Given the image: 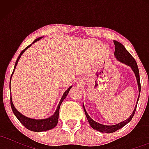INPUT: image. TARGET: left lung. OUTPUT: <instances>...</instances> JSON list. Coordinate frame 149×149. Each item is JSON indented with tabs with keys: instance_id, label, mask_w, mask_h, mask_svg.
<instances>
[{
	"instance_id": "1",
	"label": "left lung",
	"mask_w": 149,
	"mask_h": 149,
	"mask_svg": "<svg viewBox=\"0 0 149 149\" xmlns=\"http://www.w3.org/2000/svg\"><path fill=\"white\" fill-rule=\"evenodd\" d=\"M113 42H114V45L116 46L114 55H115V57H116V59H117L118 60L120 61V62L123 63L127 65V66H130L132 70L134 71L135 76H136V81H137V85H138V88H139V97H138V99H137V102H136V106H135L134 111H133L132 113L131 114V116L129 117V118L123 121V122L120 123L118 124L114 125H105L100 124L99 123L96 122V121L94 120H92L91 118L89 116L88 113L86 111V110H85L84 106H83L85 115H86L87 119H88L90 126H91L93 129L96 130L99 132H104V133L114 132L117 131L118 130L120 129V128L124 127L126 124H127L131 120L135 113V111H136V106H137L138 101H139V99L140 92H141V83H140L139 71V69H138L137 64H136V61H135L134 57H133L130 54V52L125 49V47H124V45H123V44H121L120 42L116 41V40H113Z\"/></svg>"
}]
</instances>
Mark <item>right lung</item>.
<instances>
[{
	"mask_svg": "<svg viewBox=\"0 0 149 149\" xmlns=\"http://www.w3.org/2000/svg\"><path fill=\"white\" fill-rule=\"evenodd\" d=\"M42 38V37L38 38H36L35 40H34V41L33 42V43L38 41V40H39L40 38ZM32 44H31V45L27 46V47H26L24 49H23V50L22 51V52L19 54L17 59L16 62H15L14 71H13V73H12L11 78H12V76H13V73H14L15 68H16L17 64L18 61L19 60L22 54L25 52L26 49H27L29 47H31ZM11 78H10V81H11ZM71 88H72V86L69 87V88L64 92V95H63L62 97H61L60 102H59V104H58V107L57 108V110H56V111L54 112V113L53 114L52 116H51L49 118H47L40 119H40H38V120L32 119V118H30L26 117V116H24V115H22L21 113L19 112L18 111L15 109V107H14V104H13V103L12 97H10V104H11L12 110H13V113H14L15 116L17 117V118L20 121V123H21L26 128H27L28 130H29L33 131V132H43V131L49 130L52 129V128H54L56 125H57V124L58 123V119H59V108H60V106H61V103H62V102L64 101V99L66 98V96H67L68 94H69L70 89H71Z\"/></svg>",
	"mask_w": 149,
	"mask_h": 149,
	"instance_id": "obj_1",
	"label": "right lung"
}]
</instances>
